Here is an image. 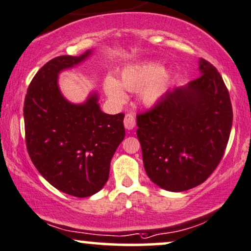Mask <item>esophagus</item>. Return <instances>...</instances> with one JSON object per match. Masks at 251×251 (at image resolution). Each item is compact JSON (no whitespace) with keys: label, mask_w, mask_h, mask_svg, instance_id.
Here are the masks:
<instances>
[{"label":"esophagus","mask_w":251,"mask_h":251,"mask_svg":"<svg viewBox=\"0 0 251 251\" xmlns=\"http://www.w3.org/2000/svg\"><path fill=\"white\" fill-rule=\"evenodd\" d=\"M123 123H125V126H126V130H131V129H134L135 123H136L134 115H131V114H126Z\"/></svg>","instance_id":"esophagus-1"}]
</instances>
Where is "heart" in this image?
I'll use <instances>...</instances> for the list:
<instances>
[{"mask_svg": "<svg viewBox=\"0 0 251 251\" xmlns=\"http://www.w3.org/2000/svg\"><path fill=\"white\" fill-rule=\"evenodd\" d=\"M171 83V74L164 70L159 61H147L126 66L120 72L119 81L113 76H107L103 81V91L114 103L126 101V91H138L140 99L145 106H153L168 92Z\"/></svg>", "mask_w": 251, "mask_h": 251, "instance_id": "heart-1", "label": "heart"}]
</instances>
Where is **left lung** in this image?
<instances>
[{"label": "left lung", "mask_w": 251, "mask_h": 251, "mask_svg": "<svg viewBox=\"0 0 251 251\" xmlns=\"http://www.w3.org/2000/svg\"><path fill=\"white\" fill-rule=\"evenodd\" d=\"M200 76L175 87L137 115L143 164L153 184L182 192L203 182L224 156L233 125L228 89L218 70L199 59Z\"/></svg>", "instance_id": "obj_1"}]
</instances>
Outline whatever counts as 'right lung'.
Segmentation results:
<instances>
[{
  "label": "right lung",
  "instance_id": "add662e5",
  "mask_svg": "<svg viewBox=\"0 0 251 251\" xmlns=\"http://www.w3.org/2000/svg\"><path fill=\"white\" fill-rule=\"evenodd\" d=\"M92 54L87 50L46 63L33 76L24 101L26 148L33 165L52 186L78 198L104 186L110 160L126 135L125 114L103 113L97 92L73 103L60 91L59 74Z\"/></svg>",
  "mask_w": 251,
  "mask_h": 251
}]
</instances>
